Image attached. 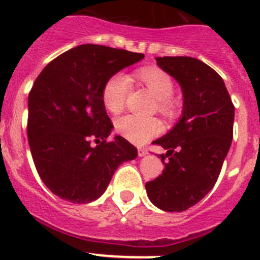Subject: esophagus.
Segmentation results:
<instances>
[{"label":"esophagus","mask_w":260,"mask_h":260,"mask_svg":"<svg viewBox=\"0 0 260 260\" xmlns=\"http://www.w3.org/2000/svg\"><path fill=\"white\" fill-rule=\"evenodd\" d=\"M147 153H148V151H147L146 148H139V150H138V155L141 156V157L142 156H146Z\"/></svg>","instance_id":"1"}]
</instances>
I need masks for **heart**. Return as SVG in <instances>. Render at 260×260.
Instances as JSON below:
<instances>
[{
	"label": "heart",
	"mask_w": 260,
	"mask_h": 260,
	"mask_svg": "<svg viewBox=\"0 0 260 260\" xmlns=\"http://www.w3.org/2000/svg\"><path fill=\"white\" fill-rule=\"evenodd\" d=\"M137 79L150 89V92L157 99V110L164 116L174 113V104L172 96L174 93V83L171 75L158 68H143L135 73ZM130 92V79L122 73L110 77L103 88V103L110 113H119L126 104ZM116 128L132 143L143 146L153 137L160 134L161 123L156 118H146L134 114H127L116 121Z\"/></svg>",
	"instance_id": "heart-1"
}]
</instances>
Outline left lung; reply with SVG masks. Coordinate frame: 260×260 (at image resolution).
I'll return each instance as SVG.
<instances>
[{
    "label": "left lung",
    "instance_id": "obj_1",
    "mask_svg": "<svg viewBox=\"0 0 260 260\" xmlns=\"http://www.w3.org/2000/svg\"><path fill=\"white\" fill-rule=\"evenodd\" d=\"M157 65L180 83L182 117L153 143L164 147L165 169L146 183L150 201L181 212L206 197L216 183L233 138L234 105L217 73L192 57H157Z\"/></svg>",
    "mask_w": 260,
    "mask_h": 260
}]
</instances>
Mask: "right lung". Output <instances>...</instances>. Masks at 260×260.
<instances>
[{
	"label": "right lung",
	"mask_w": 260,
	"mask_h": 260,
	"mask_svg": "<svg viewBox=\"0 0 260 260\" xmlns=\"http://www.w3.org/2000/svg\"><path fill=\"white\" fill-rule=\"evenodd\" d=\"M142 58V53L84 44L59 54L36 78L28 95L27 138L39 176L63 201H95L118 165L137 157L125 138L107 141L113 123L103 88Z\"/></svg>",
	"instance_id": "add662e5"
}]
</instances>
